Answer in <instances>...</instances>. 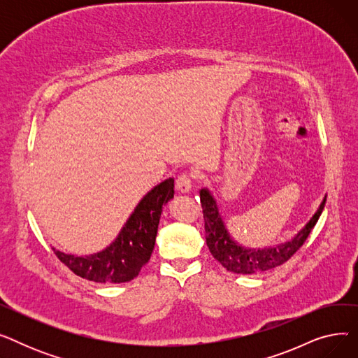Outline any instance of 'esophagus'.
<instances>
[{
    "label": "esophagus",
    "instance_id": "obj_1",
    "mask_svg": "<svg viewBox=\"0 0 358 358\" xmlns=\"http://www.w3.org/2000/svg\"><path fill=\"white\" fill-rule=\"evenodd\" d=\"M192 184H193V180L189 174H181L176 180V189L180 193H189L192 190Z\"/></svg>",
    "mask_w": 358,
    "mask_h": 358
}]
</instances>
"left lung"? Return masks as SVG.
<instances>
[{
    "mask_svg": "<svg viewBox=\"0 0 358 358\" xmlns=\"http://www.w3.org/2000/svg\"><path fill=\"white\" fill-rule=\"evenodd\" d=\"M325 201L327 197H324L319 209L305 224V228L297 232L292 241L278 243V245L270 248H248L239 245L236 241L232 239L227 227H224L222 216L219 215L215 197L208 189H201L200 203L204 217L206 243H208L212 255L231 273L258 274L262 271H268L285 264L303 245L325 208Z\"/></svg>",
    "mask_w": 358,
    "mask_h": 358,
    "instance_id": "1",
    "label": "left lung"
}]
</instances>
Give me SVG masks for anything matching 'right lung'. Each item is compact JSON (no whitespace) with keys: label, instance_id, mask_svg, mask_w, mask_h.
<instances>
[{"label":"right lung","instance_id":"obj_1","mask_svg":"<svg viewBox=\"0 0 358 358\" xmlns=\"http://www.w3.org/2000/svg\"><path fill=\"white\" fill-rule=\"evenodd\" d=\"M174 197V178L155 185L136 206L117 238L91 255H71L55 250L56 257L77 275L96 283H124L134 280L155 247L164 206Z\"/></svg>","mask_w":358,"mask_h":358}]
</instances>
